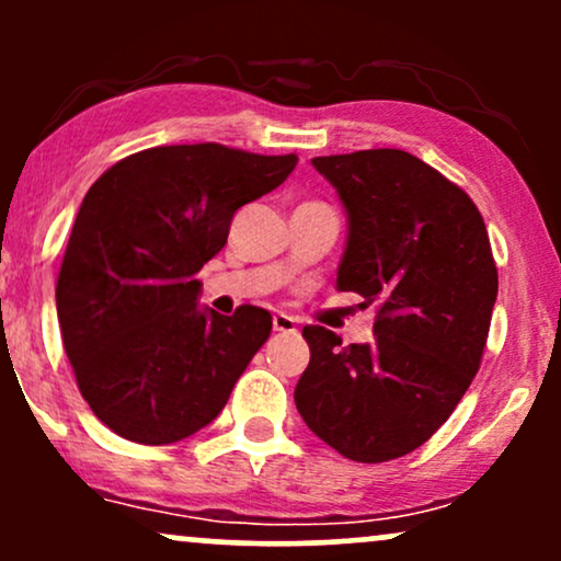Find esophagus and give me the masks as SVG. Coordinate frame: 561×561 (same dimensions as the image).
Wrapping results in <instances>:
<instances>
[{
  "instance_id": "1",
  "label": "esophagus",
  "mask_w": 561,
  "mask_h": 561,
  "mask_svg": "<svg viewBox=\"0 0 561 561\" xmlns=\"http://www.w3.org/2000/svg\"><path fill=\"white\" fill-rule=\"evenodd\" d=\"M272 327H274V332H282V334L298 332V327H295V319L287 317V313H274Z\"/></svg>"
}]
</instances>
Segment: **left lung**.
I'll use <instances>...</instances> for the list:
<instances>
[{"label": "left lung", "instance_id": "obj_1", "mask_svg": "<svg viewBox=\"0 0 561 561\" xmlns=\"http://www.w3.org/2000/svg\"><path fill=\"white\" fill-rule=\"evenodd\" d=\"M347 214L337 289L377 306L375 340L306 327L302 422L345 459H398L435 435L480 369L499 272L461 186L403 150L313 158Z\"/></svg>", "mask_w": 561, "mask_h": 561}]
</instances>
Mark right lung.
Segmentation results:
<instances>
[{"label": "right lung", "mask_w": 561, "mask_h": 561, "mask_svg": "<svg viewBox=\"0 0 561 561\" xmlns=\"http://www.w3.org/2000/svg\"><path fill=\"white\" fill-rule=\"evenodd\" d=\"M295 156L169 145L89 186L57 276V319L83 401L126 440L165 446L210 424L272 334V313L199 308V268L242 205L279 186Z\"/></svg>", "instance_id": "obj_1"}]
</instances>
